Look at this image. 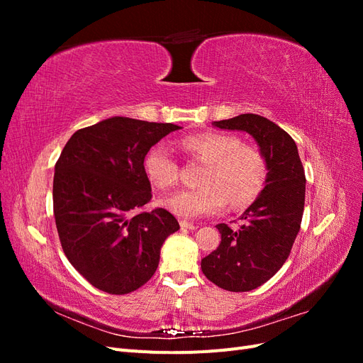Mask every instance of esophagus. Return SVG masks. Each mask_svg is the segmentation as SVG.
I'll use <instances>...</instances> for the list:
<instances>
[{
	"label": "esophagus",
	"instance_id": "esophagus-1",
	"mask_svg": "<svg viewBox=\"0 0 363 363\" xmlns=\"http://www.w3.org/2000/svg\"><path fill=\"white\" fill-rule=\"evenodd\" d=\"M180 227H182V228H188V230H195V228H199V225H195V224L188 223V221H182V223H180Z\"/></svg>",
	"mask_w": 363,
	"mask_h": 363
}]
</instances>
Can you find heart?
Wrapping results in <instances>:
<instances>
[{
  "instance_id": "obj_1",
  "label": "heart",
  "mask_w": 363,
  "mask_h": 363,
  "mask_svg": "<svg viewBox=\"0 0 363 363\" xmlns=\"http://www.w3.org/2000/svg\"><path fill=\"white\" fill-rule=\"evenodd\" d=\"M182 148L189 156L201 160V186L163 196L160 204L179 218L194 219L221 211L227 200L232 207L250 204L262 192L268 168L262 152L242 145L235 135L201 133L182 139ZM148 182L156 188H169L177 182L179 167L169 148L152 145L142 160Z\"/></svg>"
}]
</instances>
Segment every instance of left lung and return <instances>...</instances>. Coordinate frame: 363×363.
<instances>
[{
  "mask_svg": "<svg viewBox=\"0 0 363 363\" xmlns=\"http://www.w3.org/2000/svg\"><path fill=\"white\" fill-rule=\"evenodd\" d=\"M212 124L247 131L268 168L265 188L240 216L242 225L218 224L221 244L201 260L203 274L216 286L247 292L262 286L286 262L301 225L306 175L294 139L272 121L244 113Z\"/></svg>",
  "mask_w": 363,
  "mask_h": 363,
  "instance_id": "left-lung-1",
  "label": "left lung"
}]
</instances>
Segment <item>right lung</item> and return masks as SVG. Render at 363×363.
Wrapping results in <instances>:
<instances>
[{
    "label": "right lung",
    "instance_id": "1",
    "mask_svg": "<svg viewBox=\"0 0 363 363\" xmlns=\"http://www.w3.org/2000/svg\"><path fill=\"white\" fill-rule=\"evenodd\" d=\"M182 127L113 116L77 130L54 168L52 206L63 252L96 289L124 295L152 277L160 248L180 228L151 200L145 152Z\"/></svg>",
    "mask_w": 363,
    "mask_h": 363
}]
</instances>
